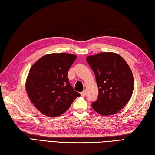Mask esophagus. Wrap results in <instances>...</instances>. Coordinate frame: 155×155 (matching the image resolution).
<instances>
[{
    "mask_svg": "<svg viewBox=\"0 0 155 155\" xmlns=\"http://www.w3.org/2000/svg\"><path fill=\"white\" fill-rule=\"evenodd\" d=\"M80 95H81V96H82V97H84V96L86 95V91L84 90V91H83L82 92H81Z\"/></svg>",
    "mask_w": 155,
    "mask_h": 155,
    "instance_id": "esophagus-1",
    "label": "esophagus"
}]
</instances>
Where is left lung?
Instances as JSON below:
<instances>
[{"instance_id": "1", "label": "left lung", "mask_w": 155, "mask_h": 155, "mask_svg": "<svg viewBox=\"0 0 155 155\" xmlns=\"http://www.w3.org/2000/svg\"><path fill=\"white\" fill-rule=\"evenodd\" d=\"M95 73L98 97L92 102L93 110L101 115H113L122 109L133 95V73L120 55L103 52L87 58Z\"/></svg>"}]
</instances>
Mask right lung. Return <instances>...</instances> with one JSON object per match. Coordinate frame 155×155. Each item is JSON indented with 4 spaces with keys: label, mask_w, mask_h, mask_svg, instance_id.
Masks as SVG:
<instances>
[{
    "label": "right lung",
    "mask_w": 155,
    "mask_h": 155,
    "mask_svg": "<svg viewBox=\"0 0 155 155\" xmlns=\"http://www.w3.org/2000/svg\"><path fill=\"white\" fill-rule=\"evenodd\" d=\"M77 56L51 54L42 57L30 68L26 82L28 96L38 110L55 117L66 112L80 96L71 85L68 71Z\"/></svg>",
    "instance_id": "obj_1"
}]
</instances>
